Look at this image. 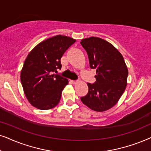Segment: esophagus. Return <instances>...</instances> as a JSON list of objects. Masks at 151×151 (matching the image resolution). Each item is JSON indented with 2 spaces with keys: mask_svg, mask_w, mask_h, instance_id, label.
Returning a JSON list of instances; mask_svg holds the SVG:
<instances>
[{
  "mask_svg": "<svg viewBox=\"0 0 151 151\" xmlns=\"http://www.w3.org/2000/svg\"><path fill=\"white\" fill-rule=\"evenodd\" d=\"M70 82H71L72 83H73V84H76L77 83V81H73V80H71V81H70Z\"/></svg>",
  "mask_w": 151,
  "mask_h": 151,
  "instance_id": "obj_1",
  "label": "esophagus"
}]
</instances>
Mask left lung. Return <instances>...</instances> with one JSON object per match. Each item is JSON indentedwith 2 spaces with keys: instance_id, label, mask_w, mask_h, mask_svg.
I'll return each instance as SVG.
<instances>
[{
  "instance_id": "obj_1",
  "label": "left lung",
  "mask_w": 151,
  "mask_h": 151,
  "mask_svg": "<svg viewBox=\"0 0 151 151\" xmlns=\"http://www.w3.org/2000/svg\"><path fill=\"white\" fill-rule=\"evenodd\" d=\"M90 67L96 69V81L88 83V92L81 101L96 112H104L115 105L127 86L128 71L122 54L109 42L99 37L82 39Z\"/></svg>"
}]
</instances>
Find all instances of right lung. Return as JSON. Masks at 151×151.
I'll use <instances>...</instances> for the list:
<instances>
[{
	"instance_id": "1",
	"label": "right lung",
	"mask_w": 151,
	"mask_h": 151,
	"mask_svg": "<svg viewBox=\"0 0 151 151\" xmlns=\"http://www.w3.org/2000/svg\"><path fill=\"white\" fill-rule=\"evenodd\" d=\"M76 40L57 35L38 44L27 55L21 72L24 93L31 105L49 110L59 103L68 80L57 73L61 59Z\"/></svg>"
}]
</instances>
